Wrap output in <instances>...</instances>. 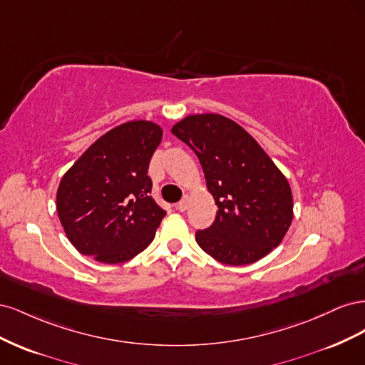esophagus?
Segmentation results:
<instances>
[{
	"instance_id": "34e87169",
	"label": "esophagus",
	"mask_w": 365,
	"mask_h": 365,
	"mask_svg": "<svg viewBox=\"0 0 365 365\" xmlns=\"http://www.w3.org/2000/svg\"><path fill=\"white\" fill-rule=\"evenodd\" d=\"M176 210H180V212H185L187 210V200L184 197V200H181L178 204H176Z\"/></svg>"
}]
</instances>
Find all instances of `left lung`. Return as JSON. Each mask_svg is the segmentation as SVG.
I'll return each mask as SVG.
<instances>
[{"mask_svg":"<svg viewBox=\"0 0 365 365\" xmlns=\"http://www.w3.org/2000/svg\"><path fill=\"white\" fill-rule=\"evenodd\" d=\"M172 134L200 158L217 205L196 242L220 263L248 264L279 247L292 222L288 180L248 132L224 115H189Z\"/></svg>","mask_w":365,"mask_h":365,"instance_id":"1","label":"left lung"}]
</instances>
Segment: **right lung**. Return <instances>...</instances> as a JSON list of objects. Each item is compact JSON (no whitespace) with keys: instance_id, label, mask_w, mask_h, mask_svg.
Returning a JSON list of instances; mask_svg holds the SVG:
<instances>
[{"instance_id":"right-lung-1","label":"right lung","mask_w":365,"mask_h":365,"mask_svg":"<svg viewBox=\"0 0 365 365\" xmlns=\"http://www.w3.org/2000/svg\"><path fill=\"white\" fill-rule=\"evenodd\" d=\"M161 137L152 121H128L98 138L63 175L58 215L83 256L121 263L155 237L165 212L150 196L148 169Z\"/></svg>"}]
</instances>
